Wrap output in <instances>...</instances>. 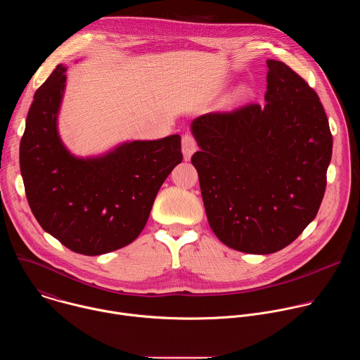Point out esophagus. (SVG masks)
I'll return each mask as SVG.
<instances>
[{"mask_svg":"<svg viewBox=\"0 0 360 360\" xmlns=\"http://www.w3.org/2000/svg\"><path fill=\"white\" fill-rule=\"evenodd\" d=\"M198 149L196 141L191 134H185L182 136V153H184V158L185 161L191 160V157L193 155V152Z\"/></svg>","mask_w":360,"mask_h":360,"instance_id":"obj_1","label":"esophagus"}]
</instances>
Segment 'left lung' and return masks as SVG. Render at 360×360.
I'll return each instance as SVG.
<instances>
[{"label": "left lung", "instance_id": "left-lung-1", "mask_svg": "<svg viewBox=\"0 0 360 360\" xmlns=\"http://www.w3.org/2000/svg\"><path fill=\"white\" fill-rule=\"evenodd\" d=\"M266 65L264 105L191 124L208 222L222 243L256 255L283 249L315 219L333 145L318 94L286 64Z\"/></svg>", "mask_w": 360, "mask_h": 360}]
</instances>
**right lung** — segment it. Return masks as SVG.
I'll list each match as a JSON object with an SVG mask.
<instances>
[{
	"mask_svg": "<svg viewBox=\"0 0 360 360\" xmlns=\"http://www.w3.org/2000/svg\"><path fill=\"white\" fill-rule=\"evenodd\" d=\"M65 71L58 65L34 95L20 168L41 228L68 249L95 256L142 232L161 185L182 162L181 136L124 142L98 157L72 155L58 134Z\"/></svg>",
	"mask_w": 360,
	"mask_h": 360,
	"instance_id": "1",
	"label": "right lung"
}]
</instances>
